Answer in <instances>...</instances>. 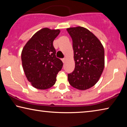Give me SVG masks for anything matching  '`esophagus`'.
Segmentation results:
<instances>
[{
  "mask_svg": "<svg viewBox=\"0 0 127 127\" xmlns=\"http://www.w3.org/2000/svg\"><path fill=\"white\" fill-rule=\"evenodd\" d=\"M62 62H63V63H64L65 62V61H66V58H63V59H62Z\"/></svg>",
  "mask_w": 127,
  "mask_h": 127,
  "instance_id": "esophagus-1",
  "label": "esophagus"
}]
</instances>
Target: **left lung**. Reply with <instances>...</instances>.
<instances>
[{
  "label": "left lung",
  "instance_id": "obj_1",
  "mask_svg": "<svg viewBox=\"0 0 127 127\" xmlns=\"http://www.w3.org/2000/svg\"><path fill=\"white\" fill-rule=\"evenodd\" d=\"M73 41L75 68L68 74L69 84L75 89L86 90L99 80L104 69V49L94 34L85 27L68 28Z\"/></svg>",
  "mask_w": 127,
  "mask_h": 127
}]
</instances>
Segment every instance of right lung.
Instances as JSON below:
<instances>
[{"mask_svg": "<svg viewBox=\"0 0 127 127\" xmlns=\"http://www.w3.org/2000/svg\"><path fill=\"white\" fill-rule=\"evenodd\" d=\"M60 30L44 28L36 32L23 47L21 53L26 77L33 87L46 90L54 85L63 62L56 57L53 41Z\"/></svg>", "mask_w": 127, "mask_h": 127, "instance_id": "obj_1", "label": "right lung"}]
</instances>
